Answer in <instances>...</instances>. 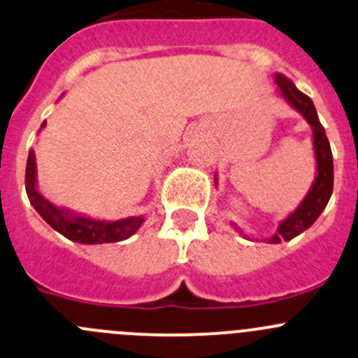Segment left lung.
Returning <instances> with one entry per match:
<instances>
[{
  "instance_id": "obj_1",
  "label": "left lung",
  "mask_w": 358,
  "mask_h": 358,
  "mask_svg": "<svg viewBox=\"0 0 358 358\" xmlns=\"http://www.w3.org/2000/svg\"><path fill=\"white\" fill-rule=\"evenodd\" d=\"M275 82L278 85L280 92H282L283 99L292 106L296 112H299L301 115L306 119V122L311 126L313 131V150H315V161H317V173H315V180L311 183L310 190L304 196V199L301 201L299 206L292 211V213L287 215V218H283L278 224V229L273 236L266 238L264 241L273 243V245H278L282 241H290L292 238L299 236L301 232H304L306 229H310L315 224L318 217L322 215V211L327 206L329 199L332 196V187H334V164H332V152H331V143L327 140V134H325L324 126L320 124L318 119V113L315 110L313 101L308 98L306 94L297 89L294 85V82L290 78H287L282 73H276ZM218 183L217 173H215V185ZM232 227L246 239H253L246 234L245 231L238 227L234 222H231Z\"/></svg>"
}]
</instances>
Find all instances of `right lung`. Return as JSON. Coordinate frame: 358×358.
Here are the masks:
<instances>
[{
  "label": "right lung",
  "mask_w": 358,
  "mask_h": 358,
  "mask_svg": "<svg viewBox=\"0 0 358 358\" xmlns=\"http://www.w3.org/2000/svg\"><path fill=\"white\" fill-rule=\"evenodd\" d=\"M45 124L47 122L41 124V129L45 127ZM26 192L34 210L40 213V217L54 231H57L59 234L71 239V241L82 243V245L124 241V239L131 238L145 222V215L120 218V220H99V218L75 213L68 208H59L52 204L38 190L36 155H34V150H29V155H27Z\"/></svg>",
  "instance_id": "add662e5"
}]
</instances>
